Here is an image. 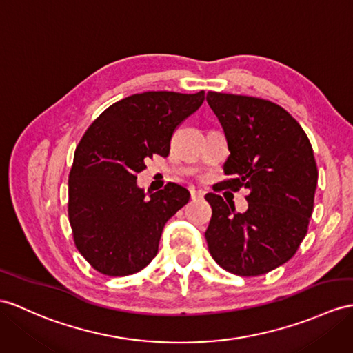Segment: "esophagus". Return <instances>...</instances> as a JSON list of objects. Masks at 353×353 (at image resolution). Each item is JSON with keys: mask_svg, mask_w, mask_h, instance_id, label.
I'll list each match as a JSON object with an SVG mask.
<instances>
[{"mask_svg": "<svg viewBox=\"0 0 353 353\" xmlns=\"http://www.w3.org/2000/svg\"><path fill=\"white\" fill-rule=\"evenodd\" d=\"M203 194H205V192L202 190V188H199V187H192V188H190V196H192L193 201L202 199Z\"/></svg>", "mask_w": 353, "mask_h": 353, "instance_id": "34e87169", "label": "esophagus"}]
</instances>
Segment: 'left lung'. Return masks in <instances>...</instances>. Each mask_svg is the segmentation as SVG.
Segmentation results:
<instances>
[{
	"label": "left lung",
	"instance_id": "obj_1",
	"mask_svg": "<svg viewBox=\"0 0 353 353\" xmlns=\"http://www.w3.org/2000/svg\"><path fill=\"white\" fill-rule=\"evenodd\" d=\"M206 101L230 151L223 166L230 178L220 187L248 190L245 212L220 194L205 196L212 208L208 250L223 270L261 276L286 263L307 235L317 185L312 143L296 119L270 100L208 91Z\"/></svg>",
	"mask_w": 353,
	"mask_h": 353
}]
</instances>
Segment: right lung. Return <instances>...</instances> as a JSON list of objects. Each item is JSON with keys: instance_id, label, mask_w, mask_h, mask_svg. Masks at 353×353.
Returning <instances> with one entry per match:
<instances>
[{"instance_id": "right-lung-1", "label": "right lung", "mask_w": 353, "mask_h": 353, "mask_svg": "<svg viewBox=\"0 0 353 353\" xmlns=\"http://www.w3.org/2000/svg\"><path fill=\"white\" fill-rule=\"evenodd\" d=\"M203 100V91L133 94L101 112L82 136L68 175V220L94 270L130 276L156 257L163 228L190 193L169 183L147 196L136 178L152 154L169 156L172 134Z\"/></svg>"}]
</instances>
